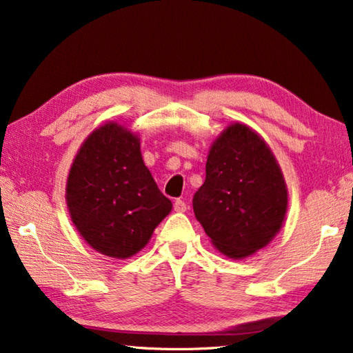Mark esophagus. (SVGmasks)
<instances>
[{"label":"esophagus","mask_w":353,"mask_h":353,"mask_svg":"<svg viewBox=\"0 0 353 353\" xmlns=\"http://www.w3.org/2000/svg\"><path fill=\"white\" fill-rule=\"evenodd\" d=\"M174 210H176V212H185V210H187L185 201L176 199V201H174Z\"/></svg>","instance_id":"34e87169"}]
</instances>
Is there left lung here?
I'll use <instances>...</instances> for the list:
<instances>
[{"mask_svg":"<svg viewBox=\"0 0 353 353\" xmlns=\"http://www.w3.org/2000/svg\"><path fill=\"white\" fill-rule=\"evenodd\" d=\"M288 209V190L272 150L243 124L229 125L212 146L205 181L193 210L223 254L242 259L276 236Z\"/></svg>","mask_w":353,"mask_h":353,"instance_id":"1","label":"left lung"}]
</instances>
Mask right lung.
<instances>
[{
  "label": "right lung",
  "mask_w": 353,
  "mask_h": 353,
  "mask_svg": "<svg viewBox=\"0 0 353 353\" xmlns=\"http://www.w3.org/2000/svg\"><path fill=\"white\" fill-rule=\"evenodd\" d=\"M65 199L80 236L119 259L138 253L172 209L144 165L138 137L117 124H105L83 143Z\"/></svg>",
  "instance_id": "1"
}]
</instances>
